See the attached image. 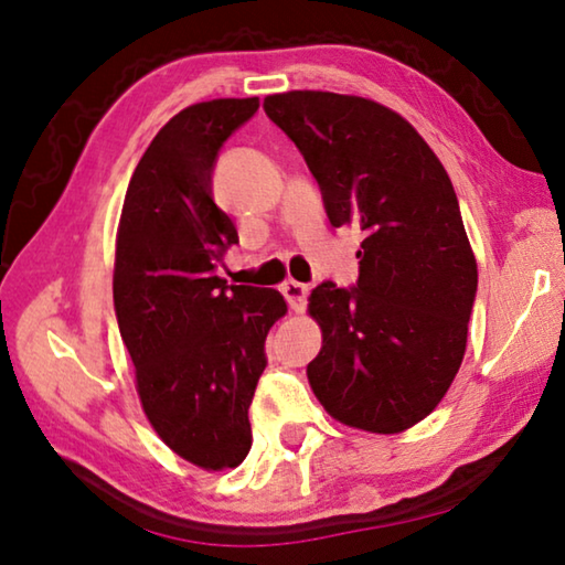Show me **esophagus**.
<instances>
[{
  "instance_id": "1",
  "label": "esophagus",
  "mask_w": 565,
  "mask_h": 565,
  "mask_svg": "<svg viewBox=\"0 0 565 565\" xmlns=\"http://www.w3.org/2000/svg\"><path fill=\"white\" fill-rule=\"evenodd\" d=\"M281 291L286 296V301H289L291 311L301 313L306 309V296H309V286L306 284H299V281H286L281 286Z\"/></svg>"
}]
</instances>
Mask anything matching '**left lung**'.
Segmentation results:
<instances>
[{"label": "left lung", "mask_w": 565, "mask_h": 565, "mask_svg": "<svg viewBox=\"0 0 565 565\" xmlns=\"http://www.w3.org/2000/svg\"><path fill=\"white\" fill-rule=\"evenodd\" d=\"M264 111L317 177L331 226L363 234L356 289L309 296L321 351L306 376L327 414L401 434L461 369L478 266L451 179L398 111L356 94H269Z\"/></svg>", "instance_id": "left-lung-1"}]
</instances>
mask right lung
<instances>
[{
  "mask_svg": "<svg viewBox=\"0 0 565 565\" xmlns=\"http://www.w3.org/2000/svg\"><path fill=\"white\" fill-rule=\"evenodd\" d=\"M259 109V97L199 102L151 139L124 196L114 309L151 428L204 471L236 468L252 448V406L264 341L286 317L276 289L226 286L216 264L238 244L216 206L218 147Z\"/></svg>",
  "mask_w": 565,
  "mask_h": 565,
  "instance_id": "right-lung-1",
  "label": "right lung"
}]
</instances>
